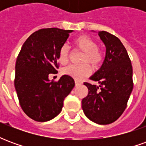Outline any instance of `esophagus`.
Instances as JSON below:
<instances>
[{
	"instance_id": "esophagus-1",
	"label": "esophagus",
	"mask_w": 146,
	"mask_h": 146,
	"mask_svg": "<svg viewBox=\"0 0 146 146\" xmlns=\"http://www.w3.org/2000/svg\"><path fill=\"white\" fill-rule=\"evenodd\" d=\"M75 84H76V86H78L80 85V84H81V83L79 82V81H77V80H75Z\"/></svg>"
}]
</instances>
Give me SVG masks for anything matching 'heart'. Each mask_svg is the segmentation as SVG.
Returning <instances> with one entry per match:
<instances>
[{
  "instance_id": "heart-1",
  "label": "heart",
  "mask_w": 146,
  "mask_h": 146,
  "mask_svg": "<svg viewBox=\"0 0 146 146\" xmlns=\"http://www.w3.org/2000/svg\"><path fill=\"white\" fill-rule=\"evenodd\" d=\"M74 44L80 51L84 52L83 56V63H90L94 68H98L103 62V53L97 46V43L87 35H80L74 40ZM70 50L67 44L62 45L58 50V58L61 64L66 65L70 59ZM65 75L73 77V79L81 80L92 73V67L89 64L82 66L71 65L63 69Z\"/></svg>"
}]
</instances>
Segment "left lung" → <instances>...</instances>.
<instances>
[{"label":"left lung","mask_w":146,"mask_h":146,"mask_svg":"<svg viewBox=\"0 0 146 146\" xmlns=\"http://www.w3.org/2000/svg\"><path fill=\"white\" fill-rule=\"evenodd\" d=\"M98 36L106 48L101 68L90 77L99 86L84 83L88 94L82 100L86 116L98 124H109L122 115L133 89V70L127 51L118 37L106 31Z\"/></svg>","instance_id":"8db88e82"}]
</instances>
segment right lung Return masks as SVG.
Masks as SVG:
<instances>
[{
  "mask_svg": "<svg viewBox=\"0 0 146 146\" xmlns=\"http://www.w3.org/2000/svg\"><path fill=\"white\" fill-rule=\"evenodd\" d=\"M72 32L58 28L37 30L27 38L18 55L15 88L21 108L35 121H48L59 114L64 99L75 86L67 75L58 81L48 77L58 73V50Z\"/></svg>",
  "mask_w": 146,
  "mask_h": 146,
  "instance_id": "obj_1",
  "label": "right lung"
}]
</instances>
